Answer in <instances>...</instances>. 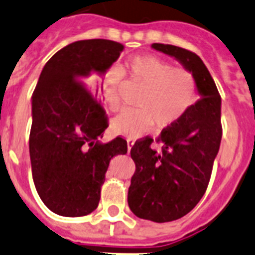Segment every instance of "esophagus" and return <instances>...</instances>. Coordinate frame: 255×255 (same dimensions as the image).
I'll return each instance as SVG.
<instances>
[{"label":"esophagus","instance_id":"34e87169","mask_svg":"<svg viewBox=\"0 0 255 255\" xmlns=\"http://www.w3.org/2000/svg\"><path fill=\"white\" fill-rule=\"evenodd\" d=\"M126 141H128V149H129V151H130V150H131V147H132V145L135 144V140L131 139V137H129V139L126 140Z\"/></svg>","mask_w":255,"mask_h":255}]
</instances>
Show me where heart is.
I'll use <instances>...</instances> for the list:
<instances>
[{
	"mask_svg": "<svg viewBox=\"0 0 255 255\" xmlns=\"http://www.w3.org/2000/svg\"><path fill=\"white\" fill-rule=\"evenodd\" d=\"M124 76L129 85L141 87L136 99L139 109L126 110L111 123L115 134L136 137L152 126L168 128L180 120L198 98V84L193 72L173 67L170 62L155 55H135L120 69L110 67L101 77V91L111 111L120 110Z\"/></svg>",
	"mask_w": 255,
	"mask_h": 255,
	"instance_id": "b5f03b06",
	"label": "heart"
}]
</instances>
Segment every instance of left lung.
Returning a JSON list of instances; mask_svg holds the SVG:
<instances>
[{"instance_id": "left-lung-1", "label": "left lung", "mask_w": 255, "mask_h": 255, "mask_svg": "<svg viewBox=\"0 0 255 255\" xmlns=\"http://www.w3.org/2000/svg\"><path fill=\"white\" fill-rule=\"evenodd\" d=\"M152 48L175 57L193 72L199 99L179 121L151 140L131 147L135 173L128 193V204L136 217L155 223L173 222L188 214L203 198L212 176L222 140L220 99L215 82L202 59L185 48L152 43Z\"/></svg>"}]
</instances>
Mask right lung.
I'll list each match as a JSON object with an SVG mask.
<instances>
[{
    "label": "right lung",
    "mask_w": 255,
    "mask_h": 255,
    "mask_svg": "<svg viewBox=\"0 0 255 255\" xmlns=\"http://www.w3.org/2000/svg\"><path fill=\"white\" fill-rule=\"evenodd\" d=\"M124 51L110 40L70 43L47 61L32 95L30 157L43 204L62 217H82L98 208L111 157L128 152L118 136L101 144L108 116L91 84Z\"/></svg>",
    "instance_id": "right-lung-1"
}]
</instances>
